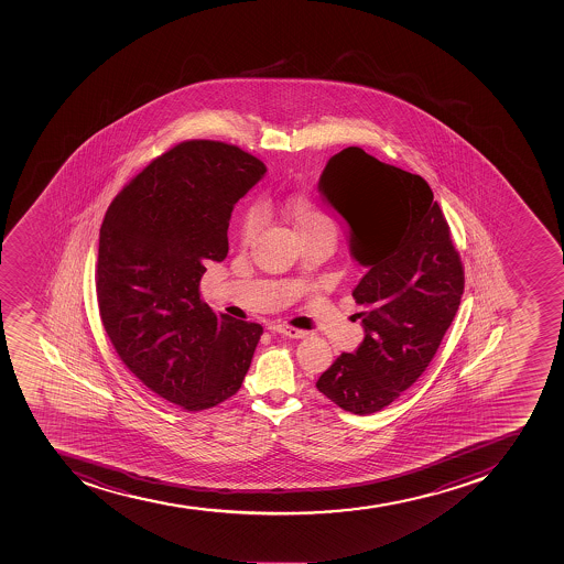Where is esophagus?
I'll return each instance as SVG.
<instances>
[{"mask_svg":"<svg viewBox=\"0 0 564 564\" xmlns=\"http://www.w3.org/2000/svg\"><path fill=\"white\" fill-rule=\"evenodd\" d=\"M272 333L281 334V336H286V338L301 339L305 338V330H300V328L286 327V325H274V327H270Z\"/></svg>","mask_w":564,"mask_h":564,"instance_id":"esophagus-1","label":"esophagus"}]
</instances>
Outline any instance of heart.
I'll use <instances>...</instances> for the list:
<instances>
[{
	"instance_id": "obj_1",
	"label": "heart",
	"mask_w": 564,
	"mask_h": 564,
	"mask_svg": "<svg viewBox=\"0 0 564 564\" xmlns=\"http://www.w3.org/2000/svg\"><path fill=\"white\" fill-rule=\"evenodd\" d=\"M281 212L290 225L294 226L301 239L322 236V234H334L330 217L306 195H292L281 204ZM259 223H261V212L258 208L248 209L247 214L242 215L241 225H239V237H241L242 245L252 242L253 237L258 234Z\"/></svg>"
}]
</instances>
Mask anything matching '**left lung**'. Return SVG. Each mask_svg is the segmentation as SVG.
Instances as JSON below:
<instances>
[{"label": "left lung", "mask_w": 564, "mask_h": 564, "mask_svg": "<svg viewBox=\"0 0 564 564\" xmlns=\"http://www.w3.org/2000/svg\"><path fill=\"white\" fill-rule=\"evenodd\" d=\"M319 192L350 226L365 269L352 290L365 338L317 391L349 413H376L419 380L460 305L464 267L430 184L350 145L327 162Z\"/></svg>", "instance_id": "obj_1"}]
</instances>
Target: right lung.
Segmentation results:
<instances>
[{"mask_svg":"<svg viewBox=\"0 0 564 564\" xmlns=\"http://www.w3.org/2000/svg\"><path fill=\"white\" fill-rule=\"evenodd\" d=\"M267 173L237 145L186 140L156 156L109 204L98 241L97 300L120 360L186 411L241 389L263 327L200 300L208 261L228 253L237 200Z\"/></svg>","mask_w":564,"mask_h":564,"instance_id":"right-lung-1","label":"right lung"}]
</instances>
